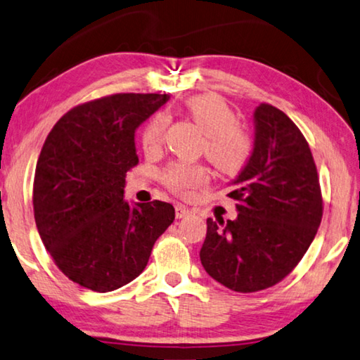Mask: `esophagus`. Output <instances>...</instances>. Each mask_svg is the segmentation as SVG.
<instances>
[{"instance_id": "esophagus-1", "label": "esophagus", "mask_w": 360, "mask_h": 360, "mask_svg": "<svg viewBox=\"0 0 360 360\" xmlns=\"http://www.w3.org/2000/svg\"><path fill=\"white\" fill-rule=\"evenodd\" d=\"M190 214H191V212L188 210L185 205H176V207H175V217H176V219H185V217H188Z\"/></svg>"}]
</instances>
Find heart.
I'll list each match as a JSON object with an SVG mask.
<instances>
[{
    "label": "heart",
    "instance_id": "1",
    "mask_svg": "<svg viewBox=\"0 0 360 360\" xmlns=\"http://www.w3.org/2000/svg\"><path fill=\"white\" fill-rule=\"evenodd\" d=\"M186 110L205 134L202 150L217 170L225 175L239 174L253 155V141L250 135L238 126V117L231 107L219 96L204 94L188 100ZM167 124L169 117L162 113L146 124L141 134L145 151L151 153L161 148ZM162 180L172 191L186 194L207 184L209 170L202 164L174 162L164 170Z\"/></svg>",
    "mask_w": 360,
    "mask_h": 360
}]
</instances>
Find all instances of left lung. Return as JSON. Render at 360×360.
Listing matches in <instances>:
<instances>
[{"label":"left lung","instance_id":"8db88e82","mask_svg":"<svg viewBox=\"0 0 360 360\" xmlns=\"http://www.w3.org/2000/svg\"><path fill=\"white\" fill-rule=\"evenodd\" d=\"M253 155L226 196L238 219H207L201 263L234 292L273 287L313 243L323 201L316 162L302 131L284 111L262 103L253 113Z\"/></svg>","mask_w":360,"mask_h":360}]
</instances>
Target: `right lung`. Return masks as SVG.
Listing matches in <instances>:
<instances>
[{
    "instance_id": "right-lung-1",
    "label": "right lung",
    "mask_w": 360,
    "mask_h": 360,
    "mask_svg": "<svg viewBox=\"0 0 360 360\" xmlns=\"http://www.w3.org/2000/svg\"><path fill=\"white\" fill-rule=\"evenodd\" d=\"M166 94H113L67 111L41 148L33 181L38 233L57 268L94 292H111L145 269L172 225V204L124 201L139 164L134 134Z\"/></svg>"
}]
</instances>
